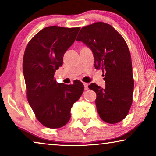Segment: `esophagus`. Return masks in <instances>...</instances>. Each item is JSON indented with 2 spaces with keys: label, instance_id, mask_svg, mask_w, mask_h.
Segmentation results:
<instances>
[{
  "label": "esophagus",
  "instance_id": "34e87169",
  "mask_svg": "<svg viewBox=\"0 0 156 156\" xmlns=\"http://www.w3.org/2000/svg\"><path fill=\"white\" fill-rule=\"evenodd\" d=\"M83 84H84V86L85 90H87V89H88V83L84 82V83H83Z\"/></svg>",
  "mask_w": 156,
  "mask_h": 156
}]
</instances>
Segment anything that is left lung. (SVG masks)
Listing matches in <instances>:
<instances>
[{"label": "left lung", "instance_id": "1", "mask_svg": "<svg viewBox=\"0 0 156 156\" xmlns=\"http://www.w3.org/2000/svg\"><path fill=\"white\" fill-rule=\"evenodd\" d=\"M92 51L94 67L105 73V88L95 83L89 88L97 94L95 103L102 120L116 123L129 114L134 81L131 54L122 36L112 25L97 22L83 27L76 37Z\"/></svg>", "mask_w": 156, "mask_h": 156}]
</instances>
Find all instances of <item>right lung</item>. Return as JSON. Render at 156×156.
<instances>
[{
  "instance_id": "obj_1",
  "label": "right lung",
  "mask_w": 156,
  "mask_h": 156,
  "mask_svg": "<svg viewBox=\"0 0 156 156\" xmlns=\"http://www.w3.org/2000/svg\"><path fill=\"white\" fill-rule=\"evenodd\" d=\"M80 30L55 25L44 27L25 48L23 70L27 101L37 120L49 129L67 124L72 105L84 91V87L80 80L67 85L57 83L54 77Z\"/></svg>"
}]
</instances>
